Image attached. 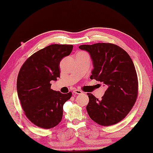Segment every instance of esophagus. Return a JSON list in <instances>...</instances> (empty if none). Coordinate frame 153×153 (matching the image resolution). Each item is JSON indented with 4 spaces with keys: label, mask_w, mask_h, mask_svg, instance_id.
<instances>
[{
    "label": "esophagus",
    "mask_w": 153,
    "mask_h": 153,
    "mask_svg": "<svg viewBox=\"0 0 153 153\" xmlns=\"http://www.w3.org/2000/svg\"><path fill=\"white\" fill-rule=\"evenodd\" d=\"M73 93H74V94H82V91L79 89H75L74 90V92H73Z\"/></svg>",
    "instance_id": "obj_1"
}]
</instances>
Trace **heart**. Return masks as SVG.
Instances as JSON below:
<instances>
[{
  "instance_id": "1",
  "label": "heart",
  "mask_w": 153,
  "mask_h": 153,
  "mask_svg": "<svg viewBox=\"0 0 153 153\" xmlns=\"http://www.w3.org/2000/svg\"><path fill=\"white\" fill-rule=\"evenodd\" d=\"M79 53H83V52H79Z\"/></svg>"
}]
</instances>
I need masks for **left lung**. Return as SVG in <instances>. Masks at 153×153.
<instances>
[{"label": "left lung", "instance_id": "left-lung-1", "mask_svg": "<svg viewBox=\"0 0 153 153\" xmlns=\"http://www.w3.org/2000/svg\"><path fill=\"white\" fill-rule=\"evenodd\" d=\"M79 48L91 55L94 69L90 78L107 87L100 100L87 94L88 114L100 126L118 123L128 114L138 96V77L132 59L126 51L110 43L81 45Z\"/></svg>", "mask_w": 153, "mask_h": 153}]
</instances>
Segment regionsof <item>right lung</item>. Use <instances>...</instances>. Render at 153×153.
Returning a JSON list of instances; mask_svg holds the SVG:
<instances>
[{"label": "right lung", "mask_w": 153, "mask_h": 153, "mask_svg": "<svg viewBox=\"0 0 153 153\" xmlns=\"http://www.w3.org/2000/svg\"><path fill=\"white\" fill-rule=\"evenodd\" d=\"M73 45L51 44L34 53L21 66L17 93L26 117L39 128L51 129L61 122L63 105L72 96L51 89L60 76L62 59L70 55Z\"/></svg>", "instance_id": "obj_1"}]
</instances>
